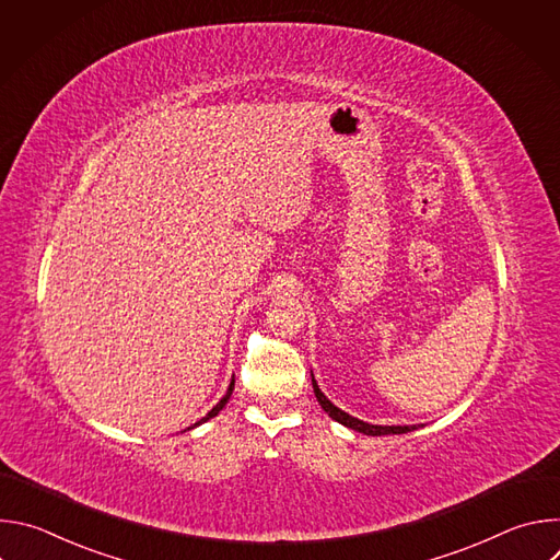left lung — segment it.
I'll use <instances>...</instances> for the list:
<instances>
[{"label":"left lung","instance_id":"left-lung-1","mask_svg":"<svg viewBox=\"0 0 560 560\" xmlns=\"http://www.w3.org/2000/svg\"><path fill=\"white\" fill-rule=\"evenodd\" d=\"M312 387H314V394H316V401L322 404V408L335 419V421H339L341 425H346V428H352V430H357V432H363V434H370V436H383V434H406V432H412V430H417V425H370V423H363V421H359V419H354V417H350V415H346L343 410H339L337 406H332L328 398H326V394L318 389V385H316V381H314V376H312Z\"/></svg>","mask_w":560,"mask_h":560}]
</instances>
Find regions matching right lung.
I'll return each mask as SVG.
<instances>
[{"label":"right lung","mask_w":560,"mask_h":560,"mask_svg":"<svg viewBox=\"0 0 560 560\" xmlns=\"http://www.w3.org/2000/svg\"><path fill=\"white\" fill-rule=\"evenodd\" d=\"M232 387H234V378H232V383H230V387H228L225 396L221 398V401H219V404H217V406H214V408H212V410H210V412H208V415H206V417H203L199 423H203V421H208V419H212V417H217V415H219V410H221V408L228 404V398H230V394H232ZM199 423H195V425H199Z\"/></svg>","instance_id":"1"}]
</instances>
